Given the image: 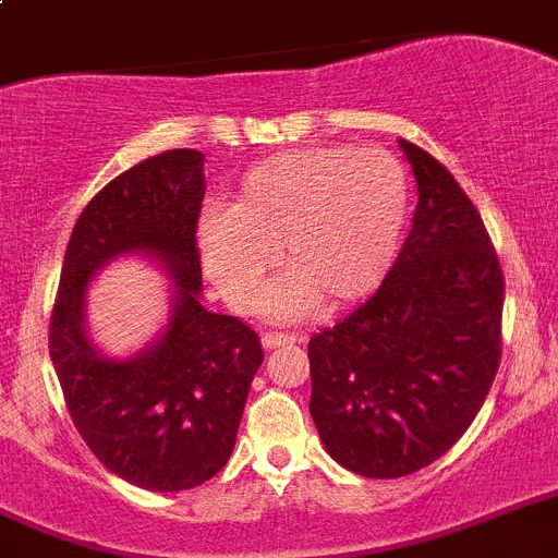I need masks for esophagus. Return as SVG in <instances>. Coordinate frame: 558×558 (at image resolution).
<instances>
[{
	"instance_id": "1",
	"label": "esophagus",
	"mask_w": 558,
	"mask_h": 558,
	"mask_svg": "<svg viewBox=\"0 0 558 558\" xmlns=\"http://www.w3.org/2000/svg\"><path fill=\"white\" fill-rule=\"evenodd\" d=\"M284 344H296V336H290V332H265L262 336V347L265 350H276V347Z\"/></svg>"
}]
</instances>
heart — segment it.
Listing matches in <instances>:
<instances>
[{
    "instance_id": "1",
    "label": "heart",
    "mask_w": 558,
    "mask_h": 558,
    "mask_svg": "<svg viewBox=\"0 0 558 558\" xmlns=\"http://www.w3.org/2000/svg\"><path fill=\"white\" fill-rule=\"evenodd\" d=\"M407 166L389 151L311 146L268 157L242 178L228 211H208L197 247L236 307H254L282 251L293 279L270 296L276 318L313 304L341 311L373 296L401 251L409 220Z\"/></svg>"
}]
</instances>
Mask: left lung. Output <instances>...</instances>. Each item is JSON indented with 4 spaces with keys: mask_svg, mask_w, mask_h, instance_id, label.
<instances>
[{
    "mask_svg": "<svg viewBox=\"0 0 558 558\" xmlns=\"http://www.w3.org/2000/svg\"><path fill=\"white\" fill-rule=\"evenodd\" d=\"M401 149L421 192L401 254L359 311L307 344L325 449L375 480L446 454L502 359L506 276L483 217L440 160L409 141Z\"/></svg>",
    "mask_w": 558,
    "mask_h": 558,
    "instance_id": "obj_1",
    "label": "left lung"
}]
</instances>
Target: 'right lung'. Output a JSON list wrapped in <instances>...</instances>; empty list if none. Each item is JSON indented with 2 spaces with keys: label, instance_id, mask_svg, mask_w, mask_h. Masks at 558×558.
Returning <instances> with one entry per match:
<instances>
[{
  "label": "right lung",
  "instance_id": "right-lung-1",
  "mask_svg": "<svg viewBox=\"0 0 558 558\" xmlns=\"http://www.w3.org/2000/svg\"><path fill=\"white\" fill-rule=\"evenodd\" d=\"M203 155L169 149L118 174L81 211L50 313V359L78 435L112 474L146 492L211 480L236 442L259 336L199 304ZM155 255L175 279L170 330L130 362L104 360L83 332V290L121 253Z\"/></svg>",
  "mask_w": 558,
  "mask_h": 558
}]
</instances>
